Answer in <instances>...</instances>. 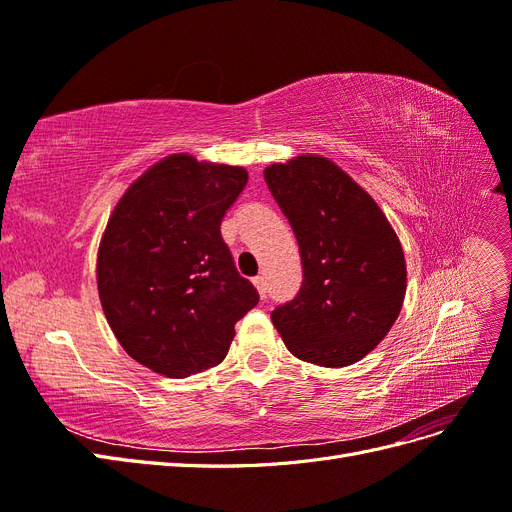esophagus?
Instances as JSON below:
<instances>
[{
  "mask_svg": "<svg viewBox=\"0 0 512 512\" xmlns=\"http://www.w3.org/2000/svg\"><path fill=\"white\" fill-rule=\"evenodd\" d=\"M252 284L256 286V290H258V294H260V299H267V280H265V277H262V275L254 277Z\"/></svg>",
  "mask_w": 512,
  "mask_h": 512,
  "instance_id": "esophagus-1",
  "label": "esophagus"
}]
</instances>
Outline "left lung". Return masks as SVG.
<instances>
[{
	"mask_svg": "<svg viewBox=\"0 0 512 512\" xmlns=\"http://www.w3.org/2000/svg\"><path fill=\"white\" fill-rule=\"evenodd\" d=\"M275 203L299 243L303 284L271 312L301 361L346 367L374 350L406 297V258L384 211L346 170L322 156L265 168Z\"/></svg>",
	"mask_w": 512,
	"mask_h": 512,
	"instance_id": "left-lung-1",
	"label": "left lung"
}]
</instances>
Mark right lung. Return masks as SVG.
Here are the masks:
<instances>
[{"mask_svg":"<svg viewBox=\"0 0 512 512\" xmlns=\"http://www.w3.org/2000/svg\"><path fill=\"white\" fill-rule=\"evenodd\" d=\"M247 183L243 166L173 153L123 192L98 247V294L117 342L166 378L220 365L235 324L258 303L220 224Z\"/></svg>","mask_w":512,"mask_h":512,"instance_id":"obj_1","label":"right lung"}]
</instances>
